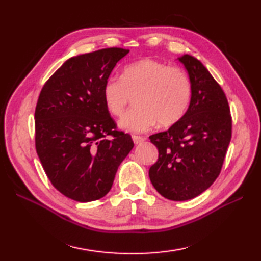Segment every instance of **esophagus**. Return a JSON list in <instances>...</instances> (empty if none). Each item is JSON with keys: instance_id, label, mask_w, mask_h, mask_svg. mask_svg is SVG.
<instances>
[{"instance_id": "34e87169", "label": "esophagus", "mask_w": 261, "mask_h": 261, "mask_svg": "<svg viewBox=\"0 0 261 261\" xmlns=\"http://www.w3.org/2000/svg\"><path fill=\"white\" fill-rule=\"evenodd\" d=\"M132 140H134L136 145H139V143H142L146 139L143 137H140V136H132Z\"/></svg>"}]
</instances>
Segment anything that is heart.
<instances>
[{
  "label": "heart",
  "instance_id": "1",
  "mask_svg": "<svg viewBox=\"0 0 261 261\" xmlns=\"http://www.w3.org/2000/svg\"><path fill=\"white\" fill-rule=\"evenodd\" d=\"M105 108L120 116L134 97L136 107L122 116L119 126L126 132H142L157 123L170 126L178 122L190 107L192 83L178 67L145 58L125 66L121 79L110 77L103 85Z\"/></svg>",
  "mask_w": 261,
  "mask_h": 261
}]
</instances>
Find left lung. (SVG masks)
<instances>
[{"instance_id":"obj_1","label":"left lung","mask_w":261,"mask_h":261,"mask_svg":"<svg viewBox=\"0 0 261 261\" xmlns=\"http://www.w3.org/2000/svg\"><path fill=\"white\" fill-rule=\"evenodd\" d=\"M192 83V99L184 116L149 139L157 147V163L149 169L156 191L170 201H187L213 184L231 140L228 99L206 67L191 55L177 58Z\"/></svg>"}]
</instances>
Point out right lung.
I'll return each instance as SVG.
<instances>
[{"label":"right lung","mask_w":261,"mask_h":261,"mask_svg":"<svg viewBox=\"0 0 261 261\" xmlns=\"http://www.w3.org/2000/svg\"><path fill=\"white\" fill-rule=\"evenodd\" d=\"M127 54L126 49L107 48L71 57L39 95L37 153L55 188L74 201L86 203L107 195L120 164L134 148L130 135L115 130L102 94L105 81Z\"/></svg>","instance_id":"1"}]
</instances>
